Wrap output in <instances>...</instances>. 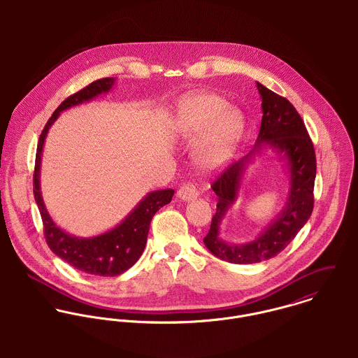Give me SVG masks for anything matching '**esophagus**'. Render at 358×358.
I'll return each mask as SVG.
<instances>
[{"label":"esophagus","mask_w":358,"mask_h":358,"mask_svg":"<svg viewBox=\"0 0 358 358\" xmlns=\"http://www.w3.org/2000/svg\"><path fill=\"white\" fill-rule=\"evenodd\" d=\"M199 196V190L197 186L192 182H187L185 185L180 186V189L178 190V197L183 201H192Z\"/></svg>","instance_id":"esophagus-1"}]
</instances>
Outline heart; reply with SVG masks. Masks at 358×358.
I'll return each instance as SVG.
<instances>
[{"label":"heart","instance_id":"b5f03b06","mask_svg":"<svg viewBox=\"0 0 358 358\" xmlns=\"http://www.w3.org/2000/svg\"><path fill=\"white\" fill-rule=\"evenodd\" d=\"M212 122L213 125L199 146L200 161L208 168L219 165L231 150L244 127L243 115L216 95L203 94L180 103L175 121L179 136L194 139Z\"/></svg>","mask_w":358,"mask_h":358}]
</instances>
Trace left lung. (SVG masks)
<instances>
[{
    "label": "left lung",
    "mask_w": 358,
    "mask_h": 358,
    "mask_svg": "<svg viewBox=\"0 0 358 358\" xmlns=\"http://www.w3.org/2000/svg\"><path fill=\"white\" fill-rule=\"evenodd\" d=\"M262 96V124L257 143L237 162L220 172L210 187L217 197L216 212L210 229L204 237L205 247L222 260L250 264L278 255L295 238L305 226L314 206L315 152L308 136L306 125L294 104L257 83ZM278 148L287 155L292 172L290 199L283 213L256 240L244 246H230L218 238V224L227 210L236 198L239 180L249 158L263 145Z\"/></svg>",
    "instance_id": "left-lung-1"
}]
</instances>
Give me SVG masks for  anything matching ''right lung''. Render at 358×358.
Listing matches in <instances>:
<instances>
[{
  "instance_id": "obj_1",
  "label": "right lung",
  "mask_w": 358,
  "mask_h": 358,
  "mask_svg": "<svg viewBox=\"0 0 358 358\" xmlns=\"http://www.w3.org/2000/svg\"><path fill=\"white\" fill-rule=\"evenodd\" d=\"M113 83V78L96 80L60 103V106L53 111L51 118L48 120L40 135L33 175L34 199L41 213L44 237L52 252L77 270L103 277L120 275L138 262L145 250L150 222L155 212L161 206L171 203L175 192L172 189L152 192L129 213V216L121 224H118L113 230L92 238H77L64 233L53 223L44 205L40 192V164L45 136L53 121L57 118L59 113L71 106L87 102L102 92H107L111 88Z\"/></svg>"
}]
</instances>
